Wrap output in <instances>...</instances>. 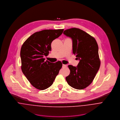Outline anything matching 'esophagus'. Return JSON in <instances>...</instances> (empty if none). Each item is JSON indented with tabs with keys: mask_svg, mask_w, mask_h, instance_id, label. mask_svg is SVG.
<instances>
[{
	"mask_svg": "<svg viewBox=\"0 0 120 120\" xmlns=\"http://www.w3.org/2000/svg\"><path fill=\"white\" fill-rule=\"evenodd\" d=\"M67 67H68V66H67V65H64V64H63V65H62V67H63V68H66Z\"/></svg>",
	"mask_w": 120,
	"mask_h": 120,
	"instance_id": "34e87169",
	"label": "esophagus"
}]
</instances>
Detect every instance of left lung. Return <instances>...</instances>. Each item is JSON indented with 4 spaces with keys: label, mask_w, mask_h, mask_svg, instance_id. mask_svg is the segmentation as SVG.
Masks as SVG:
<instances>
[{
    "label": "left lung",
    "mask_w": 120,
    "mask_h": 120,
    "mask_svg": "<svg viewBox=\"0 0 120 120\" xmlns=\"http://www.w3.org/2000/svg\"><path fill=\"white\" fill-rule=\"evenodd\" d=\"M63 33L71 38L73 53L79 60L77 67L68 65L70 73L66 79L72 88L84 89L92 82L100 68L98 43L93 36L78 28L69 29Z\"/></svg>",
    "instance_id": "obj_1"
}]
</instances>
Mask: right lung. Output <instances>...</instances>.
I'll list each match as a JSON object with an SVG mask.
<instances>
[{"mask_svg": "<svg viewBox=\"0 0 120 120\" xmlns=\"http://www.w3.org/2000/svg\"><path fill=\"white\" fill-rule=\"evenodd\" d=\"M64 29L45 30L35 32L23 43L20 51L21 69L31 85L40 90L52 84L62 67L61 61H45L51 50L52 42L62 34Z\"/></svg>", "mask_w": 120, "mask_h": 120, "instance_id": "right-lung-1", "label": "right lung"}]
</instances>
